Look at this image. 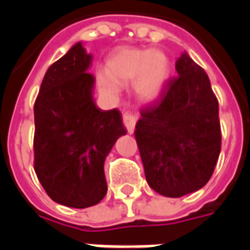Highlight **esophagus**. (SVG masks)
<instances>
[{
	"instance_id": "1",
	"label": "esophagus",
	"mask_w": 250,
	"mask_h": 250,
	"mask_svg": "<svg viewBox=\"0 0 250 250\" xmlns=\"http://www.w3.org/2000/svg\"><path fill=\"white\" fill-rule=\"evenodd\" d=\"M136 120H138V116H136L134 112H125V114L123 115V123H125V128L128 131V134H134Z\"/></svg>"
}]
</instances>
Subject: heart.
<instances>
[{
  "label": "heart",
  "mask_w": 250,
  "mask_h": 250,
  "mask_svg": "<svg viewBox=\"0 0 250 250\" xmlns=\"http://www.w3.org/2000/svg\"><path fill=\"white\" fill-rule=\"evenodd\" d=\"M105 72L99 75V84L108 96L118 98L119 85L135 80L134 89L139 99L154 102L171 79V62L161 49H120L109 57Z\"/></svg>",
  "instance_id": "heart-1"
}]
</instances>
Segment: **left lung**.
<instances>
[{"label":"left lung","mask_w":250,"mask_h":250,"mask_svg":"<svg viewBox=\"0 0 250 250\" xmlns=\"http://www.w3.org/2000/svg\"><path fill=\"white\" fill-rule=\"evenodd\" d=\"M175 71L177 77L157 103L142 109L135 125L147 184L171 198L204 188L221 151L218 100L206 72L186 52Z\"/></svg>","instance_id":"obj_1"}]
</instances>
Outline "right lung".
Listing matches in <instances>:
<instances>
[{"instance_id":"obj_1","label":"right lung","mask_w":250,"mask_h":250,"mask_svg":"<svg viewBox=\"0 0 250 250\" xmlns=\"http://www.w3.org/2000/svg\"><path fill=\"white\" fill-rule=\"evenodd\" d=\"M92 59L76 42L48 68L35 103L37 178L55 202L75 209L104 198L105 158L127 134L119 111H103L93 99Z\"/></svg>"}]
</instances>
